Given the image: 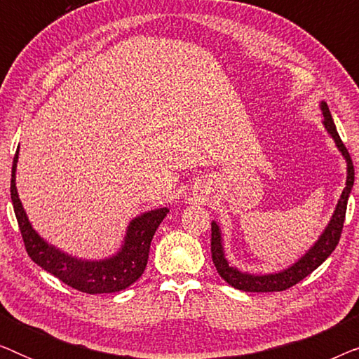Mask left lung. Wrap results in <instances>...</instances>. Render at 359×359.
<instances>
[{
	"mask_svg": "<svg viewBox=\"0 0 359 359\" xmlns=\"http://www.w3.org/2000/svg\"><path fill=\"white\" fill-rule=\"evenodd\" d=\"M320 109L323 114V126L332 139L335 140L338 150L346 160V186L343 189L338 201L335 212H333L330 222H328L327 229L323 230L320 238L317 240L316 245L299 259L292 266H289L284 271L274 273V274H262V276H255V274L242 273L237 268L229 266V262L225 259L224 247H222V235H220L219 225L212 222V229H210V253H212V262L215 264V269L220 274L224 281H227L230 286L245 292H276V291H286V289L292 287L294 284L302 281L304 278L309 276L313 269H317L325 259L330 257L333 250L340 242L343 224H345V214H346V204L348 198H350L353 183H355V166H353L351 156L348 154L345 144H343L340 135H338L335 122L332 119L330 109H328L327 102H320Z\"/></svg>",
	"mask_w": 359,
	"mask_h": 359,
	"instance_id": "1",
	"label": "left lung"
}]
</instances>
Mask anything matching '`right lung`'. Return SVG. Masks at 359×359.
Instances as JSON below:
<instances>
[{
  "mask_svg": "<svg viewBox=\"0 0 359 359\" xmlns=\"http://www.w3.org/2000/svg\"><path fill=\"white\" fill-rule=\"evenodd\" d=\"M18 155L19 150L13 160L11 201L24 240V247L32 262L60 279L67 286L86 294L117 292L134 284L145 271L155 230L158 229L161 220L166 217L170 210L166 208L149 210L132 220L127 227L124 245L114 257L100 259V262L70 257L41 238V235L29 222L16 189Z\"/></svg>",
  "mask_w": 359,
  "mask_h": 359,
  "instance_id": "right-lung-1",
  "label": "right lung"
}]
</instances>
